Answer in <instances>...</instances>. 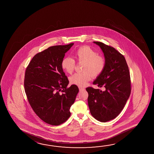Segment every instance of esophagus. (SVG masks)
Segmentation results:
<instances>
[{"label": "esophagus", "mask_w": 154, "mask_h": 154, "mask_svg": "<svg viewBox=\"0 0 154 154\" xmlns=\"http://www.w3.org/2000/svg\"><path fill=\"white\" fill-rule=\"evenodd\" d=\"M79 91H83V90H84L85 89L84 88H81V87H79Z\"/></svg>", "instance_id": "1"}]
</instances>
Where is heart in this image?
<instances>
[{"instance_id":"obj_1","label":"heart","mask_w":154,"mask_h":154,"mask_svg":"<svg viewBox=\"0 0 154 154\" xmlns=\"http://www.w3.org/2000/svg\"><path fill=\"white\" fill-rule=\"evenodd\" d=\"M75 57L78 62L84 63L83 72L76 73L69 78L72 84L84 87L90 81L91 77L96 78L100 76L105 68L106 62L103 56L98 55L96 51L89 46H82L75 52ZM61 68L66 72L72 73L76 66L72 58L66 57L61 62Z\"/></svg>"}]
</instances>
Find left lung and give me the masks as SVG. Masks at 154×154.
Here are the masks:
<instances>
[{
	"mask_svg": "<svg viewBox=\"0 0 154 154\" xmlns=\"http://www.w3.org/2000/svg\"><path fill=\"white\" fill-rule=\"evenodd\" d=\"M93 42L101 48L106 62L104 70L93 84L105 87V91L92 87L86 90L91 115L105 122L116 118L124 109L131 92V77L124 56L112 47L100 42Z\"/></svg>",
	"mask_w": 154,
	"mask_h": 154,
	"instance_id": "left-lung-1",
	"label": "left lung"
}]
</instances>
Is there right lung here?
<instances>
[{
	"instance_id": "1",
	"label": "right lung",
	"mask_w": 154,
	"mask_h": 154,
	"mask_svg": "<svg viewBox=\"0 0 154 154\" xmlns=\"http://www.w3.org/2000/svg\"><path fill=\"white\" fill-rule=\"evenodd\" d=\"M74 43L54 45L36 54L26 69L24 87L30 106L47 124L58 126L71 115L79 89L72 85L61 68L65 54Z\"/></svg>"
}]
</instances>
